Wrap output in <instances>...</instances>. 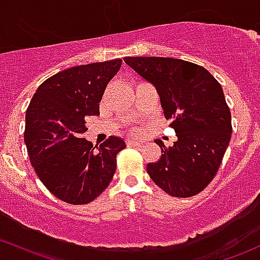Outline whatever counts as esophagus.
Masks as SVG:
<instances>
[{
	"label": "esophagus",
	"mask_w": 260,
	"mask_h": 260,
	"mask_svg": "<svg viewBox=\"0 0 260 260\" xmlns=\"http://www.w3.org/2000/svg\"><path fill=\"white\" fill-rule=\"evenodd\" d=\"M128 146L131 147H141V143L137 141H128Z\"/></svg>",
	"instance_id": "obj_1"
}]
</instances>
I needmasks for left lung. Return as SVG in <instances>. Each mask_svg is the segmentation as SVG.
<instances>
[{
  "mask_svg": "<svg viewBox=\"0 0 260 260\" xmlns=\"http://www.w3.org/2000/svg\"><path fill=\"white\" fill-rule=\"evenodd\" d=\"M124 61L153 84L177 136L169 148L156 141L162 154L147 165L149 177L175 198L195 196L215 177L232 138V114L221 85L205 68L185 60L128 56Z\"/></svg>",
  "mask_w": 260,
  "mask_h": 260,
  "instance_id": "left-lung-1",
  "label": "left lung"
}]
</instances>
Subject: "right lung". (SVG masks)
I'll return each instance as SVG.
<instances>
[{
	"label": "right lung",
	"mask_w": 260,
	"mask_h": 260,
	"mask_svg": "<svg viewBox=\"0 0 260 260\" xmlns=\"http://www.w3.org/2000/svg\"><path fill=\"white\" fill-rule=\"evenodd\" d=\"M120 65L122 60L114 59L62 70L44 81L28 104L23 140L30 162L64 203H90L113 179L125 142L111 136L95 151L83 133L86 115H99L104 90Z\"/></svg>",
	"instance_id": "1"
}]
</instances>
